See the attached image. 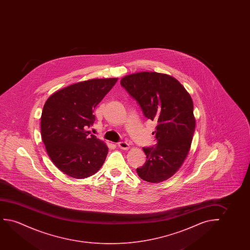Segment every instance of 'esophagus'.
<instances>
[{
    "label": "esophagus",
    "instance_id": "esophagus-1",
    "mask_svg": "<svg viewBox=\"0 0 250 250\" xmlns=\"http://www.w3.org/2000/svg\"><path fill=\"white\" fill-rule=\"evenodd\" d=\"M118 146L120 147V148L124 149V150H127V149H129L130 147V144L126 143V142H120V143L118 144Z\"/></svg>",
    "mask_w": 250,
    "mask_h": 250
}]
</instances>
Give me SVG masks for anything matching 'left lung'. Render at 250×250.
Segmentation results:
<instances>
[{"label":"left lung","mask_w":250,"mask_h":250,"mask_svg":"<svg viewBox=\"0 0 250 250\" xmlns=\"http://www.w3.org/2000/svg\"><path fill=\"white\" fill-rule=\"evenodd\" d=\"M120 83L144 116L157 123L153 132L157 144L143 147L147 160L137 174L148 183L165 181L179 170L190 149L195 128L191 96L175 78L159 72L129 74Z\"/></svg>","instance_id":"8db88e82"}]
</instances>
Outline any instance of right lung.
<instances>
[{
	"label": "right lung",
	"instance_id": "right-lung-1",
	"mask_svg": "<svg viewBox=\"0 0 250 250\" xmlns=\"http://www.w3.org/2000/svg\"><path fill=\"white\" fill-rule=\"evenodd\" d=\"M118 78L93 79L55 91L46 101L41 116L42 139L52 162L73 178H89L99 171L108 153L103 141L89 135L93 110Z\"/></svg>",
	"mask_w": 250,
	"mask_h": 250
}]
</instances>
